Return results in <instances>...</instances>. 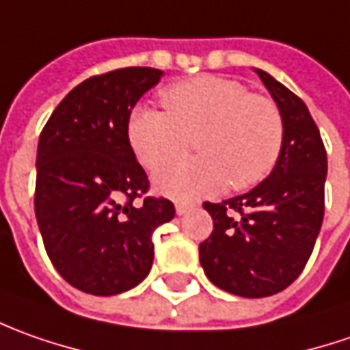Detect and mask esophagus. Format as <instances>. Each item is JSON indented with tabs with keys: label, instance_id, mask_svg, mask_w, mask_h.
<instances>
[{
	"label": "esophagus",
	"instance_id": "34e87169",
	"mask_svg": "<svg viewBox=\"0 0 350 350\" xmlns=\"http://www.w3.org/2000/svg\"><path fill=\"white\" fill-rule=\"evenodd\" d=\"M193 209V203H186V201H176V213L178 215H186L187 211Z\"/></svg>",
	"mask_w": 350,
	"mask_h": 350
}]
</instances>
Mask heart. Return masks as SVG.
Returning a JSON list of instances; mask_svg holds the SVG:
<instances>
[{"mask_svg":"<svg viewBox=\"0 0 350 350\" xmlns=\"http://www.w3.org/2000/svg\"><path fill=\"white\" fill-rule=\"evenodd\" d=\"M166 110L139 104L127 118V141L149 170L182 159L196 137L199 157L157 174V187L178 199L221 191L226 184L242 191L275 168L284 143L279 106L250 94L242 83L219 75H198L166 87Z\"/></svg>","mask_w":350,"mask_h":350,"instance_id":"obj_1","label":"heart"}]
</instances>
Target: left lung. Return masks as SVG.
Here are the masks:
<instances>
[{
	"instance_id": "left-lung-1",
	"label": "left lung",
	"mask_w": 350,
	"mask_h": 350,
	"mask_svg": "<svg viewBox=\"0 0 350 350\" xmlns=\"http://www.w3.org/2000/svg\"><path fill=\"white\" fill-rule=\"evenodd\" d=\"M254 71L283 114V151L247 193L203 203L213 232L199 244L207 279L244 298L277 295L298 279L321 228L327 176L325 147L306 104L269 73Z\"/></svg>"
}]
</instances>
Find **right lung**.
Here are the masks:
<instances>
[{
    "label": "right lung",
    "instance_id": "add662e5",
    "mask_svg": "<svg viewBox=\"0 0 350 350\" xmlns=\"http://www.w3.org/2000/svg\"><path fill=\"white\" fill-rule=\"evenodd\" d=\"M164 73L124 67L87 79L57 104L38 139L34 213L48 258L71 286L112 296L152 267V232L174 219L127 141V118ZM144 201L135 204V199Z\"/></svg>",
    "mask_w": 350,
    "mask_h": 350
}]
</instances>
